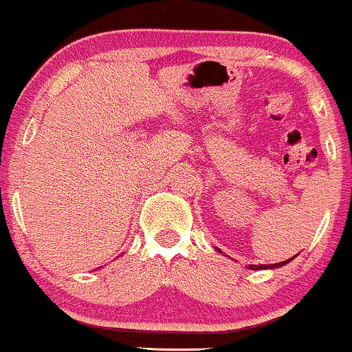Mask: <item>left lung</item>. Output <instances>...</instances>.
I'll return each mask as SVG.
<instances>
[{"mask_svg": "<svg viewBox=\"0 0 352 352\" xmlns=\"http://www.w3.org/2000/svg\"><path fill=\"white\" fill-rule=\"evenodd\" d=\"M290 260H294V258L283 260V262H280V263H272V265H248V268H252V270H263V268H278V267L285 265V263H289Z\"/></svg>", "mask_w": 352, "mask_h": 352, "instance_id": "left-lung-1", "label": "left lung"}]
</instances>
